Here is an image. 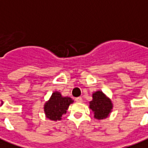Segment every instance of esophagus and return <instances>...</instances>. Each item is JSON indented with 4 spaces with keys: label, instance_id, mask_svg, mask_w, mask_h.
<instances>
[{
    "label": "esophagus",
    "instance_id": "esophagus-1",
    "mask_svg": "<svg viewBox=\"0 0 148 148\" xmlns=\"http://www.w3.org/2000/svg\"><path fill=\"white\" fill-rule=\"evenodd\" d=\"M75 100L77 102H78V103H82V97H77V98L75 99Z\"/></svg>",
    "mask_w": 148,
    "mask_h": 148
}]
</instances>
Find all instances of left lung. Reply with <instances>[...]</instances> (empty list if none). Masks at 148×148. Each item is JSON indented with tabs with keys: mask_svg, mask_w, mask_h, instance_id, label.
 Returning a JSON list of instances; mask_svg holds the SVG:
<instances>
[{
	"mask_svg": "<svg viewBox=\"0 0 148 148\" xmlns=\"http://www.w3.org/2000/svg\"><path fill=\"white\" fill-rule=\"evenodd\" d=\"M89 108L94 114V118L98 120L105 119L110 115L113 109L111 99L102 91L92 93V99L89 102Z\"/></svg>",
	"mask_w": 148,
	"mask_h": 148,
	"instance_id": "8db88e82",
	"label": "left lung"
}]
</instances>
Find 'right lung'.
<instances>
[{
	"label": "right lung",
	"mask_w": 148,
	"mask_h": 148,
	"mask_svg": "<svg viewBox=\"0 0 148 148\" xmlns=\"http://www.w3.org/2000/svg\"><path fill=\"white\" fill-rule=\"evenodd\" d=\"M73 103L74 100L71 97L63 96L60 92L56 91L44 104L45 117L51 121H60L63 114L66 113L69 106Z\"/></svg>",
	"instance_id": "1"
}]
</instances>
